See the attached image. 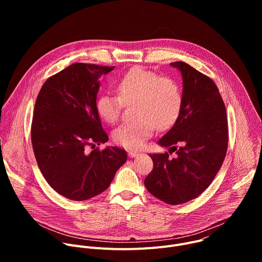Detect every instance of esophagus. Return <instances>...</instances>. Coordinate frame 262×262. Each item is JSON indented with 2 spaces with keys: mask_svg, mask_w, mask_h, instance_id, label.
I'll return each instance as SVG.
<instances>
[{
  "mask_svg": "<svg viewBox=\"0 0 262 262\" xmlns=\"http://www.w3.org/2000/svg\"><path fill=\"white\" fill-rule=\"evenodd\" d=\"M128 156H129V158H136L139 156V154L136 151H128Z\"/></svg>",
  "mask_w": 262,
  "mask_h": 262,
  "instance_id": "34e87169",
  "label": "esophagus"
}]
</instances>
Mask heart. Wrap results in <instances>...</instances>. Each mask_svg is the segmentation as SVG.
I'll return each mask as SVG.
<instances>
[{
	"instance_id": "b5f03b06",
	"label": "heart",
	"mask_w": 262,
	"mask_h": 262,
	"mask_svg": "<svg viewBox=\"0 0 262 262\" xmlns=\"http://www.w3.org/2000/svg\"><path fill=\"white\" fill-rule=\"evenodd\" d=\"M118 95L100 94L95 103L98 116L114 124L124 105H132L137 119L119 125L114 141L125 148L138 149L155 128L165 130L176 121L182 105V92L177 81L143 67L129 69L117 83Z\"/></svg>"
}]
</instances>
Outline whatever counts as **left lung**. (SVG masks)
<instances>
[{"label":"left lung","mask_w":262,"mask_h":262,"mask_svg":"<svg viewBox=\"0 0 262 262\" xmlns=\"http://www.w3.org/2000/svg\"><path fill=\"white\" fill-rule=\"evenodd\" d=\"M181 71L182 105L175 124L159 144L168 152L149 155L154 169L145 178L148 192L161 201L178 205L201 195L219 172L228 147L226 107L214 82L184 62Z\"/></svg>","instance_id":"obj_1"}]
</instances>
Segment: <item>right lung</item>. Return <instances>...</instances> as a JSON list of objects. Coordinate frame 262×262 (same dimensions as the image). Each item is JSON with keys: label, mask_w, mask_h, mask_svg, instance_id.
Here are the masks:
<instances>
[{"label": "right lung", "mask_w": 262, "mask_h": 262, "mask_svg": "<svg viewBox=\"0 0 262 262\" xmlns=\"http://www.w3.org/2000/svg\"><path fill=\"white\" fill-rule=\"evenodd\" d=\"M115 66L73 63L50 77L37 96L31 140L38 167L52 188L73 201H84L106 190L126 162L118 147L88 146L108 140L95 103L98 79Z\"/></svg>", "instance_id": "obj_1"}]
</instances>
